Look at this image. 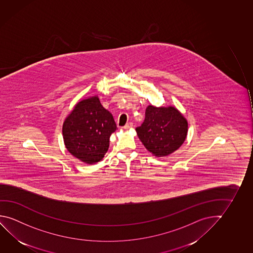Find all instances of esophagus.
I'll return each mask as SVG.
<instances>
[{
  "mask_svg": "<svg viewBox=\"0 0 253 253\" xmlns=\"http://www.w3.org/2000/svg\"><path fill=\"white\" fill-rule=\"evenodd\" d=\"M133 127V124L132 123H127L126 125H125V127H124V128H125V129H128V128H132Z\"/></svg>",
  "mask_w": 253,
  "mask_h": 253,
  "instance_id": "34e87169",
  "label": "esophagus"
}]
</instances>
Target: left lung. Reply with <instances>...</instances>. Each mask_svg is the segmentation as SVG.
<instances>
[{
    "label": "left lung",
    "instance_id": "obj_1",
    "mask_svg": "<svg viewBox=\"0 0 253 253\" xmlns=\"http://www.w3.org/2000/svg\"><path fill=\"white\" fill-rule=\"evenodd\" d=\"M187 121L173 106L145 109V118L136 128L142 144L152 155L165 157L177 151L186 140Z\"/></svg>",
    "mask_w": 253,
    "mask_h": 253
}]
</instances>
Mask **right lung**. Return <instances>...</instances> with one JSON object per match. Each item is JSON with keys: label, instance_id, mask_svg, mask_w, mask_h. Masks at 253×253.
<instances>
[{"label": "right lung", "instance_id": "1", "mask_svg": "<svg viewBox=\"0 0 253 253\" xmlns=\"http://www.w3.org/2000/svg\"><path fill=\"white\" fill-rule=\"evenodd\" d=\"M112 114L104 109L98 95L77 102L63 124L67 151L83 163L101 161L108 152L110 135L117 129Z\"/></svg>", "mask_w": 253, "mask_h": 253}]
</instances>
